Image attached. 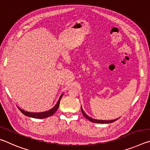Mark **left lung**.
<instances>
[{
	"instance_id": "1",
	"label": "left lung",
	"mask_w": 150,
	"mask_h": 150,
	"mask_svg": "<svg viewBox=\"0 0 150 150\" xmlns=\"http://www.w3.org/2000/svg\"><path fill=\"white\" fill-rule=\"evenodd\" d=\"M81 111H82V113L83 115H84L85 117L88 119V120L92 122H95V123H99V124H106V123H112V122H114L116 121V120H118V119L119 118H117V119H115V120H96V119H95V118H93L90 117V116H88L87 114H86L84 111H83V108H82V106H81Z\"/></svg>"
}]
</instances>
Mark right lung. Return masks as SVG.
<instances>
[{
	"label": "right lung",
	"mask_w": 150,
	"mask_h": 150,
	"mask_svg": "<svg viewBox=\"0 0 150 150\" xmlns=\"http://www.w3.org/2000/svg\"><path fill=\"white\" fill-rule=\"evenodd\" d=\"M63 95V94H62V95L60 96V97L58 100L57 103H56L54 107L50 109L49 110L45 111V112H28V111H25L22 109L18 108L19 110L21 111V112L22 114H24V115H26L27 116H29V117H32V118H40V119H43V118H45L49 117V116H51L52 115H54V114L56 112V110L58 109L59 106V103H60V100L62 98V96Z\"/></svg>",
	"instance_id": "1"
}]
</instances>
